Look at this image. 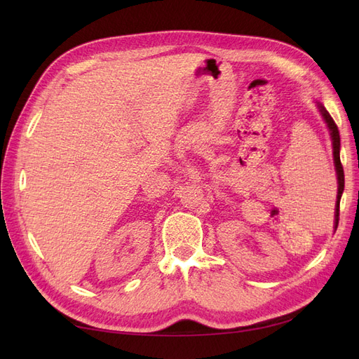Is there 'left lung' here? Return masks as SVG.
<instances>
[{"mask_svg":"<svg viewBox=\"0 0 359 359\" xmlns=\"http://www.w3.org/2000/svg\"><path fill=\"white\" fill-rule=\"evenodd\" d=\"M318 104V109L323 118L325 124H327L328 130H330V136L332 140V156H334V166H335V173H337V201H335V212H334V229H337V226H339V214H340V199H341V194L344 190V172H343V166H341V161H340V133H339V128H337L334 119L331 118V115L328 114V111L325 109L322 106V103L316 102Z\"/></svg>","mask_w":359,"mask_h":359,"instance_id":"1","label":"left lung"}]
</instances>
